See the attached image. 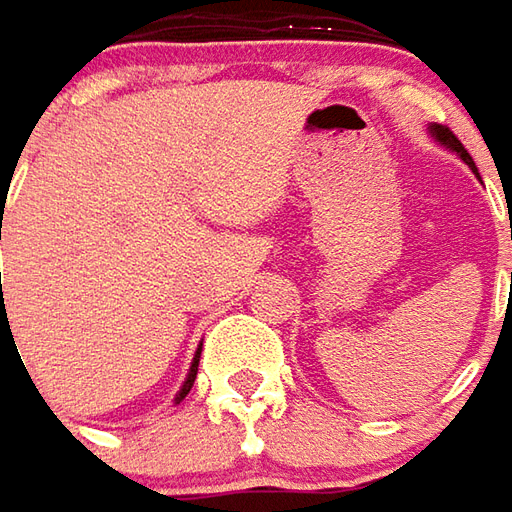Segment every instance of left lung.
I'll return each mask as SVG.
<instances>
[{
  "label": "left lung",
  "mask_w": 512,
  "mask_h": 512,
  "mask_svg": "<svg viewBox=\"0 0 512 512\" xmlns=\"http://www.w3.org/2000/svg\"><path fill=\"white\" fill-rule=\"evenodd\" d=\"M431 132L437 135V140H440V143H445L448 149H454V152L459 154V157H462V160H465V163H468V166H471L473 171H476V166H473V160H471V154H468V149H465V146L459 143V137H456L454 132L448 129V126H434Z\"/></svg>",
  "instance_id": "1"
}]
</instances>
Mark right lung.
I'll use <instances>...</instances> for the list:
<instances>
[{"label":"right lung","mask_w":512,"mask_h":512,"mask_svg":"<svg viewBox=\"0 0 512 512\" xmlns=\"http://www.w3.org/2000/svg\"><path fill=\"white\" fill-rule=\"evenodd\" d=\"M0 225H2V216H0ZM0 239H2V233H0ZM0 296H2V287H0ZM197 366H200V352H197V358H194V363H191V372H188V377H185L183 389H180V394H177V400H183L185 394L191 392V386H194V380H197Z\"/></svg>","instance_id":"right-lung-1"}]
</instances>
